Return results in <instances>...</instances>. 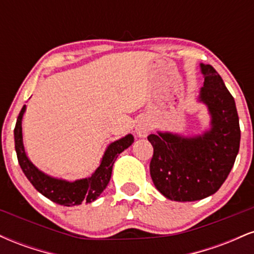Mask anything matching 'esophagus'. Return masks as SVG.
Listing matches in <instances>:
<instances>
[{"label": "esophagus", "mask_w": 254, "mask_h": 254, "mask_svg": "<svg viewBox=\"0 0 254 254\" xmlns=\"http://www.w3.org/2000/svg\"><path fill=\"white\" fill-rule=\"evenodd\" d=\"M150 129H151V127H150V124L148 123V122L141 121L138 124H137V127H136V133L139 137H145L148 135V132H149Z\"/></svg>", "instance_id": "1"}]
</instances>
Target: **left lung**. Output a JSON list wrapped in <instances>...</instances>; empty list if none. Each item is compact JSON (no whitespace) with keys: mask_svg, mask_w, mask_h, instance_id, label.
Masks as SVG:
<instances>
[{"mask_svg":"<svg viewBox=\"0 0 254 254\" xmlns=\"http://www.w3.org/2000/svg\"><path fill=\"white\" fill-rule=\"evenodd\" d=\"M204 84L199 101L208 106L211 127L203 135L171 132L148 136L154 148L150 176L166 198L193 202L211 196L228 177L240 147V127L234 98L210 64H200Z\"/></svg>","mask_w":254,"mask_h":254,"instance_id":"obj_1","label":"left lung"}]
</instances>
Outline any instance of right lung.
Masks as SVG:
<instances>
[{
    "instance_id": "obj_1",
    "label": "right lung",
    "mask_w": 254,
    "mask_h": 254,
    "mask_svg": "<svg viewBox=\"0 0 254 254\" xmlns=\"http://www.w3.org/2000/svg\"><path fill=\"white\" fill-rule=\"evenodd\" d=\"M26 110L24 105L17 117L15 129H14V139H15V150L20 167L32 185L39 191L43 196L52 202L64 206L78 205L82 202H94L100 193L106 189L111 179L112 167L119 154L129 148L133 143V136L127 135L123 138L111 143L105 151L101 164L89 178L66 182V180L56 179L39 171L26 156L24 143H22V127L21 121Z\"/></svg>"
}]
</instances>
